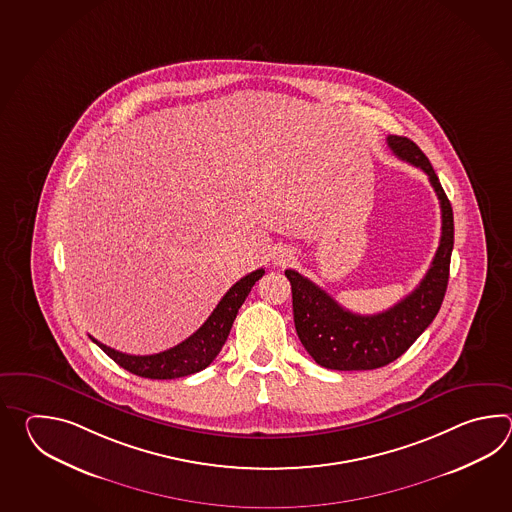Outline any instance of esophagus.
Instances as JSON below:
<instances>
[{"label": "esophagus", "instance_id": "obj_1", "mask_svg": "<svg viewBox=\"0 0 512 512\" xmlns=\"http://www.w3.org/2000/svg\"><path fill=\"white\" fill-rule=\"evenodd\" d=\"M291 258H293V256H291V252L285 251V249H283V251L276 252V258H274V260H276L278 265H285V263H289Z\"/></svg>", "mask_w": 512, "mask_h": 512}]
</instances>
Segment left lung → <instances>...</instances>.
<instances>
[{"instance_id":"obj_1","label":"left lung","mask_w":512,"mask_h":512,"mask_svg":"<svg viewBox=\"0 0 512 512\" xmlns=\"http://www.w3.org/2000/svg\"><path fill=\"white\" fill-rule=\"evenodd\" d=\"M386 142L399 159L428 175L441 205V240L421 283L401 302L377 315L351 313L300 272L285 271L293 291L298 338L316 364L327 370H377L399 359L432 324L445 298L454 249L452 205L428 157L414 141L390 135Z\"/></svg>"}]
</instances>
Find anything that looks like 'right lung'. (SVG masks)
<instances>
[{
	"instance_id": "right-lung-1",
	"label": "right lung",
	"mask_w": 512,
	"mask_h": 512,
	"mask_svg": "<svg viewBox=\"0 0 512 512\" xmlns=\"http://www.w3.org/2000/svg\"><path fill=\"white\" fill-rule=\"evenodd\" d=\"M265 274L263 269L252 271L243 276L240 282L234 283L227 294L216 305L207 322L197 329L194 335L183 340L174 348L166 349L155 355H128L120 353L117 349L108 348L106 344L98 342L93 337L91 340L102 349L109 359L115 360L120 368L130 371L133 375H139L144 379H179L192 375L197 371L205 370L212 360L218 357L225 340L229 337L230 327L234 324V318L238 315L245 298L251 293L252 285Z\"/></svg>"
}]
</instances>
